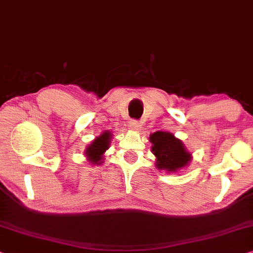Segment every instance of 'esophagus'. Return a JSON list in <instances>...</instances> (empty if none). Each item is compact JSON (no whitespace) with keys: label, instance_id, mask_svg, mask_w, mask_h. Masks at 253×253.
I'll return each mask as SVG.
<instances>
[{"label":"esophagus","instance_id":"esophagus-1","mask_svg":"<svg viewBox=\"0 0 253 253\" xmlns=\"http://www.w3.org/2000/svg\"><path fill=\"white\" fill-rule=\"evenodd\" d=\"M130 127L132 130H135V131H138V130H140V127H141V124L138 122V121H135V120H132L130 122Z\"/></svg>","mask_w":253,"mask_h":253}]
</instances>
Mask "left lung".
<instances>
[{"label":"left lung","instance_id":"obj_1","mask_svg":"<svg viewBox=\"0 0 253 253\" xmlns=\"http://www.w3.org/2000/svg\"><path fill=\"white\" fill-rule=\"evenodd\" d=\"M149 141L152 142V153L156 157L155 164L159 170L173 173L187 167L192 160V154L182 141L171 132L156 131L151 134Z\"/></svg>","mask_w":253,"mask_h":253}]
</instances>
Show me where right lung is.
<instances>
[{
	"instance_id": "add662e5",
	"label": "right lung",
	"mask_w": 253,
	"mask_h": 253,
	"mask_svg": "<svg viewBox=\"0 0 253 253\" xmlns=\"http://www.w3.org/2000/svg\"><path fill=\"white\" fill-rule=\"evenodd\" d=\"M112 137L113 134L109 131H104L99 137H97L87 146L84 153H85L86 159L90 163L100 166L104 162L102 161L104 160V154L109 148V142H111Z\"/></svg>"
}]
</instances>
